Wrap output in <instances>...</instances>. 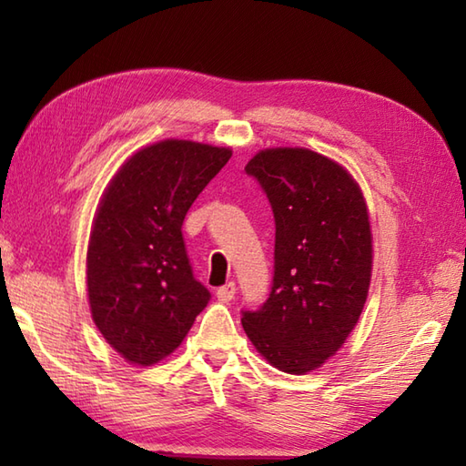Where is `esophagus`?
I'll return each instance as SVG.
<instances>
[{"label":"esophagus","instance_id":"1","mask_svg":"<svg viewBox=\"0 0 466 466\" xmlns=\"http://www.w3.org/2000/svg\"><path fill=\"white\" fill-rule=\"evenodd\" d=\"M234 294H236V284L234 282H226L224 286H220V289L216 290L218 300H222V302H230L234 299Z\"/></svg>","mask_w":466,"mask_h":466}]
</instances>
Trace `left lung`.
<instances>
[{"label":"left lung","instance_id":"obj_1","mask_svg":"<svg viewBox=\"0 0 466 466\" xmlns=\"http://www.w3.org/2000/svg\"><path fill=\"white\" fill-rule=\"evenodd\" d=\"M272 206V290L242 326L266 360L289 374L319 369L360 319L372 272V234L359 184L330 157L270 147L246 166Z\"/></svg>","mask_w":466,"mask_h":466}]
</instances>
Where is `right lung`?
I'll use <instances>...</instances> for the list:
<instances>
[{
	"mask_svg": "<svg viewBox=\"0 0 466 466\" xmlns=\"http://www.w3.org/2000/svg\"><path fill=\"white\" fill-rule=\"evenodd\" d=\"M230 156V147L164 140L136 152L106 187L87 244V296L97 330L127 362L166 359L210 300L182 224Z\"/></svg>",
	"mask_w": 466,
	"mask_h": 466,
	"instance_id": "right-lung-1",
	"label": "right lung"
}]
</instances>
